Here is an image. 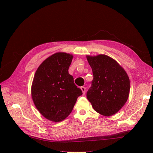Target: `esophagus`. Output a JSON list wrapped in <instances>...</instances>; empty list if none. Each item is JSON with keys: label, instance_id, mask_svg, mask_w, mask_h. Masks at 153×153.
<instances>
[{"label": "esophagus", "instance_id": "obj_1", "mask_svg": "<svg viewBox=\"0 0 153 153\" xmlns=\"http://www.w3.org/2000/svg\"><path fill=\"white\" fill-rule=\"evenodd\" d=\"M81 90L83 92V95H84L85 93V90H86V88L85 87H81Z\"/></svg>", "mask_w": 153, "mask_h": 153}]
</instances>
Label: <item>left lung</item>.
Returning a JSON list of instances; mask_svg holds the SVG:
<instances>
[{"instance_id":"1","label":"left lung","mask_w":153,"mask_h":153,"mask_svg":"<svg viewBox=\"0 0 153 153\" xmlns=\"http://www.w3.org/2000/svg\"><path fill=\"white\" fill-rule=\"evenodd\" d=\"M93 80L87 98L95 111L105 116L116 114L126 103L130 89L129 77L116 61L106 55H87Z\"/></svg>"}]
</instances>
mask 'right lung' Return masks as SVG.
Listing matches in <instances>:
<instances>
[{
    "label": "right lung",
    "mask_w": 153,
    "mask_h": 153,
    "mask_svg": "<svg viewBox=\"0 0 153 153\" xmlns=\"http://www.w3.org/2000/svg\"><path fill=\"white\" fill-rule=\"evenodd\" d=\"M73 57L64 52L54 53L41 63L35 73L32 98L41 114L51 121L65 119L82 94L68 72Z\"/></svg>",
    "instance_id": "obj_1"
}]
</instances>
